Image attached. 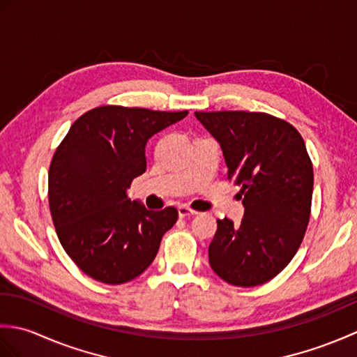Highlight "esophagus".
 I'll return each mask as SVG.
<instances>
[{
	"label": "esophagus",
	"instance_id": "1",
	"mask_svg": "<svg viewBox=\"0 0 357 357\" xmlns=\"http://www.w3.org/2000/svg\"><path fill=\"white\" fill-rule=\"evenodd\" d=\"M178 213H179L181 218H187V216L198 215V211H195V210H192L190 207H187V206H179L178 207Z\"/></svg>",
	"mask_w": 357,
	"mask_h": 357
}]
</instances>
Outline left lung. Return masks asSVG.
I'll list each match as a JSON object with an SVG mask.
<instances>
[{
    "label": "left lung",
    "mask_w": 357,
    "mask_h": 357,
    "mask_svg": "<svg viewBox=\"0 0 357 357\" xmlns=\"http://www.w3.org/2000/svg\"><path fill=\"white\" fill-rule=\"evenodd\" d=\"M215 136L239 185V225L218 219L210 267L225 282L256 287L282 271L298 252L312 211L313 164L301 133L262 112H195Z\"/></svg>",
    "instance_id": "1"
}]
</instances>
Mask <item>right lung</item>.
Wrapping results in <instances>:
<instances>
[{
    "label": "right lung",
    "instance_id": "obj_1",
    "mask_svg": "<svg viewBox=\"0 0 357 357\" xmlns=\"http://www.w3.org/2000/svg\"><path fill=\"white\" fill-rule=\"evenodd\" d=\"M187 113L101 105L75 121L55 150L52 221L66 253L87 276L118 285L153 262L178 210H147L127 198V188L147 169L149 138Z\"/></svg>",
    "mask_w": 357,
    "mask_h": 357
}]
</instances>
